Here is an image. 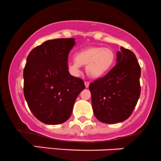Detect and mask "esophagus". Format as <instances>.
<instances>
[{
  "label": "esophagus",
  "mask_w": 161,
  "mask_h": 161,
  "mask_svg": "<svg viewBox=\"0 0 161 161\" xmlns=\"http://www.w3.org/2000/svg\"><path fill=\"white\" fill-rule=\"evenodd\" d=\"M84 84H85V87L87 88V87H89V84H90V83H89L88 81H85V82H84Z\"/></svg>",
  "instance_id": "esophagus-1"
}]
</instances>
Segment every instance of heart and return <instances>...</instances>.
I'll use <instances>...</instances> for the list:
<instances>
[{
    "instance_id": "heart-1",
    "label": "heart",
    "mask_w": 161,
    "mask_h": 161,
    "mask_svg": "<svg viewBox=\"0 0 161 161\" xmlns=\"http://www.w3.org/2000/svg\"><path fill=\"white\" fill-rule=\"evenodd\" d=\"M115 60V53L113 49L90 46L77 52L75 59L69 63L68 67L70 72L77 74L80 72V65L86 66L87 75L92 78H98L112 68Z\"/></svg>"
}]
</instances>
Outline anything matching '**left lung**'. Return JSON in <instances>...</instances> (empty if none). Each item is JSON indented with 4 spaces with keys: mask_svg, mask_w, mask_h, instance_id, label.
Wrapping results in <instances>:
<instances>
[{
    "mask_svg": "<svg viewBox=\"0 0 161 161\" xmlns=\"http://www.w3.org/2000/svg\"><path fill=\"white\" fill-rule=\"evenodd\" d=\"M117 64L89 85L93 112L100 122L118 123L130 116L140 95V66L135 54L121 46Z\"/></svg>",
    "mask_w": 161,
    "mask_h": 161,
    "instance_id": "obj_1",
    "label": "left lung"
}]
</instances>
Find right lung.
Wrapping results in <instances>:
<instances>
[{
	"mask_svg": "<svg viewBox=\"0 0 161 161\" xmlns=\"http://www.w3.org/2000/svg\"><path fill=\"white\" fill-rule=\"evenodd\" d=\"M75 39L44 42L31 51L23 72L24 95L35 117L48 125L65 122L77 96L85 88L82 79L70 75L67 59Z\"/></svg>",
	"mask_w": 161,
	"mask_h": 161,
	"instance_id": "obj_1",
	"label": "right lung"
}]
</instances>
